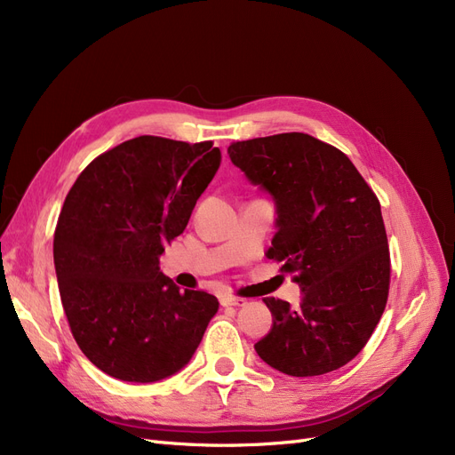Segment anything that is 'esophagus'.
I'll return each mask as SVG.
<instances>
[{
	"label": "esophagus",
	"instance_id": "1",
	"mask_svg": "<svg viewBox=\"0 0 455 455\" xmlns=\"http://www.w3.org/2000/svg\"><path fill=\"white\" fill-rule=\"evenodd\" d=\"M219 301H221V306H225V307H228V306H232V307L247 306V299L236 298V296H228V294H223L221 298H219Z\"/></svg>",
	"mask_w": 455,
	"mask_h": 455
}]
</instances>
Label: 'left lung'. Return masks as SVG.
<instances>
[{"label": "left lung", "instance_id": "1", "mask_svg": "<svg viewBox=\"0 0 455 455\" xmlns=\"http://www.w3.org/2000/svg\"><path fill=\"white\" fill-rule=\"evenodd\" d=\"M228 157L272 196L267 259L283 260L298 307L264 298L272 328L257 355L291 377L324 375L365 347L388 299L390 251L380 204L350 159L304 132L234 142Z\"/></svg>", "mask_w": 455, "mask_h": 455}]
</instances>
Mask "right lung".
I'll return each instance as SVG.
<instances>
[{
    "label": "right lung",
    "mask_w": 455,
    "mask_h": 455,
    "mask_svg": "<svg viewBox=\"0 0 455 455\" xmlns=\"http://www.w3.org/2000/svg\"><path fill=\"white\" fill-rule=\"evenodd\" d=\"M221 151L139 137L99 156L63 202L54 266L75 339L100 371L157 382L189 363L219 301L159 267L213 180Z\"/></svg>",
    "instance_id": "1"
}]
</instances>
